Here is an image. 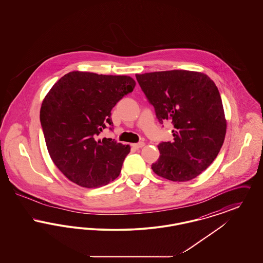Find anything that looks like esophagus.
Returning <instances> with one entry per match:
<instances>
[{"instance_id": "esophagus-1", "label": "esophagus", "mask_w": 263, "mask_h": 263, "mask_svg": "<svg viewBox=\"0 0 263 263\" xmlns=\"http://www.w3.org/2000/svg\"><path fill=\"white\" fill-rule=\"evenodd\" d=\"M145 146V143L144 142H140V143H137V144H132V147L134 148V149H140V148H143Z\"/></svg>"}]
</instances>
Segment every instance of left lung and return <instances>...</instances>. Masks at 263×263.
Returning <instances> with one entry per match:
<instances>
[{
    "instance_id": "left-lung-1",
    "label": "left lung",
    "mask_w": 263,
    "mask_h": 263,
    "mask_svg": "<svg viewBox=\"0 0 263 263\" xmlns=\"http://www.w3.org/2000/svg\"><path fill=\"white\" fill-rule=\"evenodd\" d=\"M136 79L161 123L171 120L174 140L162 142L156 175L188 181L200 175L218 156L227 130L220 92L204 73L172 70L136 74Z\"/></svg>"
}]
</instances>
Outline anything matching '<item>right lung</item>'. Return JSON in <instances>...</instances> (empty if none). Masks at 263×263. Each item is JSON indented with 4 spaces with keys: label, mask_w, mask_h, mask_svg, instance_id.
Here are the masks:
<instances>
[{
    "label": "right lung",
    "mask_w": 263,
    "mask_h": 263,
    "mask_svg": "<svg viewBox=\"0 0 263 263\" xmlns=\"http://www.w3.org/2000/svg\"><path fill=\"white\" fill-rule=\"evenodd\" d=\"M129 76L73 71L50 88L40 108V122L51 159L69 180L100 187L121 172L129 145L97 136L113 125L111 109L135 88Z\"/></svg>",
    "instance_id": "add662e5"
}]
</instances>
